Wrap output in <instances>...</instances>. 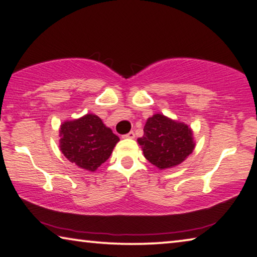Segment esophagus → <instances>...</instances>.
Wrapping results in <instances>:
<instances>
[{"label":"esophagus","instance_id":"esophagus-1","mask_svg":"<svg viewBox=\"0 0 257 257\" xmlns=\"http://www.w3.org/2000/svg\"><path fill=\"white\" fill-rule=\"evenodd\" d=\"M134 137H136V134H134L133 131L128 132L127 134H125V136H123V138H125V139H134Z\"/></svg>","mask_w":257,"mask_h":257}]
</instances>
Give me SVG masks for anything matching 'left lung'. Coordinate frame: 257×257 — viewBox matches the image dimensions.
Segmentation results:
<instances>
[{
  "instance_id": "left-lung-1",
  "label": "left lung",
  "mask_w": 257,
  "mask_h": 257,
  "mask_svg": "<svg viewBox=\"0 0 257 257\" xmlns=\"http://www.w3.org/2000/svg\"><path fill=\"white\" fill-rule=\"evenodd\" d=\"M142 138L138 139L146 159L159 169L182 164L195 148L193 132L187 124L161 114L147 119Z\"/></svg>"
}]
</instances>
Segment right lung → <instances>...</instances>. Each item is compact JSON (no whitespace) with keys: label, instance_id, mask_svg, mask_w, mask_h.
Returning a JSON list of instances; mask_svg holds the SVG:
<instances>
[{"label":"right lung","instance_id":"1","mask_svg":"<svg viewBox=\"0 0 257 257\" xmlns=\"http://www.w3.org/2000/svg\"><path fill=\"white\" fill-rule=\"evenodd\" d=\"M60 137V149L65 158L89 172H94L105 163L119 141V138L94 114L64 121Z\"/></svg>","mask_w":257,"mask_h":257}]
</instances>
